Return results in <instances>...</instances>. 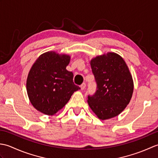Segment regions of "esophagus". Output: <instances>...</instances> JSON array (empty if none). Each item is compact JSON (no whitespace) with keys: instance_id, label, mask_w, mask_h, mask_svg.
<instances>
[{"instance_id":"1","label":"esophagus","mask_w":158,"mask_h":158,"mask_svg":"<svg viewBox=\"0 0 158 158\" xmlns=\"http://www.w3.org/2000/svg\"><path fill=\"white\" fill-rule=\"evenodd\" d=\"M85 86H86V84L85 83H83L82 84L80 85V88H81V90H83L85 88Z\"/></svg>"}]
</instances>
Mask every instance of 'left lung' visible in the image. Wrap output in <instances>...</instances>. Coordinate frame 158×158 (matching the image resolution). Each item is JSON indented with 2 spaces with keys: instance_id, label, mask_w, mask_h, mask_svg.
Here are the masks:
<instances>
[{
  "instance_id": "left-lung-1",
  "label": "left lung",
  "mask_w": 158,
  "mask_h": 158,
  "mask_svg": "<svg viewBox=\"0 0 158 158\" xmlns=\"http://www.w3.org/2000/svg\"><path fill=\"white\" fill-rule=\"evenodd\" d=\"M97 88L88 96L90 109L100 119L113 118L122 113L132 98L134 82L126 62L114 52L98 56L90 60Z\"/></svg>"
}]
</instances>
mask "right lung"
Instances as JSON below:
<instances>
[{
	"mask_svg": "<svg viewBox=\"0 0 158 158\" xmlns=\"http://www.w3.org/2000/svg\"><path fill=\"white\" fill-rule=\"evenodd\" d=\"M70 56L56 52L43 53L33 64L26 80L30 101L43 114L53 115L80 89L74 84L73 74L66 70Z\"/></svg>",
	"mask_w": 158,
	"mask_h": 158,
	"instance_id": "1",
	"label": "right lung"
}]
</instances>
